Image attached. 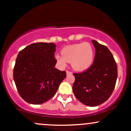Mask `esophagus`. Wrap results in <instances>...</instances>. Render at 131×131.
Masks as SVG:
<instances>
[{"instance_id":"1","label":"esophagus","mask_w":131,"mask_h":131,"mask_svg":"<svg viewBox=\"0 0 131 131\" xmlns=\"http://www.w3.org/2000/svg\"><path fill=\"white\" fill-rule=\"evenodd\" d=\"M66 74H67V75H71V74H72V72L71 71H66Z\"/></svg>"}]
</instances>
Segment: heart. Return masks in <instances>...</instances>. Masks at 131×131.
<instances>
[{
  "label": "heart",
  "instance_id": "1",
  "mask_svg": "<svg viewBox=\"0 0 131 131\" xmlns=\"http://www.w3.org/2000/svg\"><path fill=\"white\" fill-rule=\"evenodd\" d=\"M61 55L57 54L55 58L60 66L64 67L67 62L76 71H84L91 65L94 60V48L90 43L83 42L66 46L61 50Z\"/></svg>",
  "mask_w": 131,
  "mask_h": 131
}]
</instances>
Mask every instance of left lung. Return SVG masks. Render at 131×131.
<instances>
[{"label":"left lung","instance_id":"8db88e82","mask_svg":"<svg viewBox=\"0 0 131 131\" xmlns=\"http://www.w3.org/2000/svg\"><path fill=\"white\" fill-rule=\"evenodd\" d=\"M95 49L93 64L86 71L74 73L72 90L81 102L94 107L105 102L113 92L117 67L112 53L105 46L92 40Z\"/></svg>","mask_w":131,"mask_h":131}]
</instances>
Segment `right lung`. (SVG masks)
Segmentation results:
<instances>
[{
    "label": "right lung",
    "mask_w": 131,
    "mask_h": 131,
    "mask_svg": "<svg viewBox=\"0 0 131 131\" xmlns=\"http://www.w3.org/2000/svg\"><path fill=\"white\" fill-rule=\"evenodd\" d=\"M56 45L37 42L19 52L14 68V80L19 95L27 102L40 104L56 94L66 72L55 68Z\"/></svg>",
    "instance_id": "1"
}]
</instances>
